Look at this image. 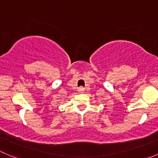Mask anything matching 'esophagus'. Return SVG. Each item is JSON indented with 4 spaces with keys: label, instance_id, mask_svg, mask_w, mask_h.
Wrapping results in <instances>:
<instances>
[{
    "label": "esophagus",
    "instance_id": "esophagus-1",
    "mask_svg": "<svg viewBox=\"0 0 158 158\" xmlns=\"http://www.w3.org/2000/svg\"><path fill=\"white\" fill-rule=\"evenodd\" d=\"M79 91H80V92H83V91H84V88L81 87V88H79Z\"/></svg>",
    "mask_w": 158,
    "mask_h": 158
}]
</instances>
